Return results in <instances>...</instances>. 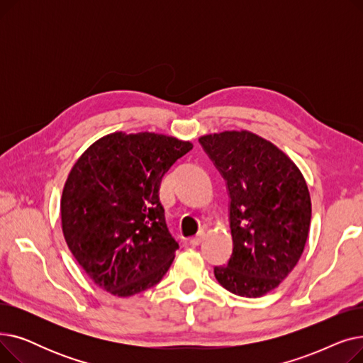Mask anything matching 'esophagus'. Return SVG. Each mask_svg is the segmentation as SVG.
<instances>
[{
  "label": "esophagus",
  "instance_id": "1",
  "mask_svg": "<svg viewBox=\"0 0 363 363\" xmlns=\"http://www.w3.org/2000/svg\"><path fill=\"white\" fill-rule=\"evenodd\" d=\"M204 237H206V233L201 230V231H199V234L196 237H193L191 240H189V244H191L193 247H197V245H200L203 242Z\"/></svg>",
  "mask_w": 363,
  "mask_h": 363
}]
</instances>
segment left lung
Here are the masks:
<instances>
[{"mask_svg": "<svg viewBox=\"0 0 363 363\" xmlns=\"http://www.w3.org/2000/svg\"><path fill=\"white\" fill-rule=\"evenodd\" d=\"M230 191L233 256L216 266L223 289L262 297L289 277L306 245L312 203L296 163L250 130H223L199 138Z\"/></svg>", "mask_w": 363, "mask_h": 363, "instance_id": "left-lung-1", "label": "left lung"}]
</instances>
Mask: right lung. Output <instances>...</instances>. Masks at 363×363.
Segmentation results:
<instances>
[{"mask_svg": "<svg viewBox=\"0 0 363 363\" xmlns=\"http://www.w3.org/2000/svg\"><path fill=\"white\" fill-rule=\"evenodd\" d=\"M193 148L155 132H113L76 160L60 200L65 240L95 285L118 297L156 285L175 259L159 199L163 175Z\"/></svg>", "mask_w": 363, "mask_h": 363, "instance_id": "1", "label": "right lung"}]
</instances>
